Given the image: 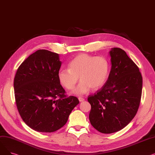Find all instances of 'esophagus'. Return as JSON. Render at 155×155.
I'll list each match as a JSON object with an SVG mask.
<instances>
[{
  "instance_id": "esophagus-1",
  "label": "esophagus",
  "mask_w": 155,
  "mask_h": 155,
  "mask_svg": "<svg viewBox=\"0 0 155 155\" xmlns=\"http://www.w3.org/2000/svg\"><path fill=\"white\" fill-rule=\"evenodd\" d=\"M78 100H79L80 102H83V101H85V99H84L83 97H78Z\"/></svg>"
}]
</instances>
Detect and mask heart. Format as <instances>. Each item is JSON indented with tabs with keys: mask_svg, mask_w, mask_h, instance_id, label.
Segmentation results:
<instances>
[{
	"mask_svg": "<svg viewBox=\"0 0 155 155\" xmlns=\"http://www.w3.org/2000/svg\"><path fill=\"white\" fill-rule=\"evenodd\" d=\"M68 67L59 71V82L67 90H71L80 77L81 81L72 93L82 95L88 93L91 88L96 90L104 84L109 75L110 63L104 56L80 54L69 63Z\"/></svg>",
	"mask_w": 155,
	"mask_h": 155,
	"instance_id": "1",
	"label": "heart"
}]
</instances>
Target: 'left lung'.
I'll use <instances>...</instances> for the list:
<instances>
[{
	"mask_svg": "<svg viewBox=\"0 0 155 155\" xmlns=\"http://www.w3.org/2000/svg\"><path fill=\"white\" fill-rule=\"evenodd\" d=\"M111 70L107 82L88 97L91 105L89 120L100 133L110 134L125 127L136 116L142 94L139 68L119 48L109 51Z\"/></svg>",
	"mask_w": 155,
	"mask_h": 155,
	"instance_id": "obj_1",
	"label": "left lung"
}]
</instances>
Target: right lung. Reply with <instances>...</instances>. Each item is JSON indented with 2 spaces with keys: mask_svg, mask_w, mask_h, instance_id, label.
<instances>
[{
  "mask_svg": "<svg viewBox=\"0 0 155 155\" xmlns=\"http://www.w3.org/2000/svg\"><path fill=\"white\" fill-rule=\"evenodd\" d=\"M61 65L58 54L39 50L21 63L15 73L16 105L24 123L35 131L52 133L58 130L79 104L76 97L66 96L59 82Z\"/></svg>",
  "mask_w": 155,
  "mask_h": 155,
  "instance_id": "right-lung-1",
  "label": "right lung"
}]
</instances>
